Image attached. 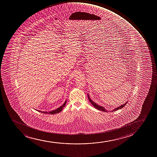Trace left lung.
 I'll return each instance as SVG.
<instances>
[{"instance_id":"8db88e82","label":"left lung","mask_w":157,"mask_h":157,"mask_svg":"<svg viewBox=\"0 0 157 157\" xmlns=\"http://www.w3.org/2000/svg\"><path fill=\"white\" fill-rule=\"evenodd\" d=\"M88 98H89V101H90V102L91 103V104L93 105V106H94V108H96L97 109H98L99 110H100V111H103V112H107V111H106L105 109H104L103 106H101L99 105H98V104H96L94 102V101H92L91 99H90V98H89V97L88 95ZM126 103H127V102L125 103V104H123V105H122L120 106L119 107H118V108H116L115 109H113V111H112V112H113V111H117V110H118V109H121L122 108H123V107H124L125 105H126Z\"/></svg>"}]
</instances>
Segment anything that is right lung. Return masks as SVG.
Instances as JSON below:
<instances>
[{"mask_svg":"<svg viewBox=\"0 0 157 157\" xmlns=\"http://www.w3.org/2000/svg\"><path fill=\"white\" fill-rule=\"evenodd\" d=\"M66 103V101L63 103V105H62L59 108H58V109H56L54 110V111L49 112H42L41 111H39V112H41V113H44V114H56V113H59L60 111H62L63 107L65 106Z\"/></svg>","mask_w":157,"mask_h":157,"instance_id":"right-lung-1","label":"right lung"}]
</instances>
